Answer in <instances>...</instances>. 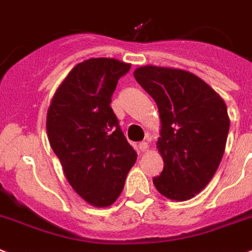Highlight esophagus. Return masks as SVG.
<instances>
[{
	"label": "esophagus",
	"instance_id": "esophagus-1",
	"mask_svg": "<svg viewBox=\"0 0 252 252\" xmlns=\"http://www.w3.org/2000/svg\"><path fill=\"white\" fill-rule=\"evenodd\" d=\"M148 148H149V145H148L147 141H141V143L139 144V149H140L141 152H145V150H148Z\"/></svg>",
	"mask_w": 252,
	"mask_h": 252
}]
</instances>
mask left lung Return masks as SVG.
Returning a JSON list of instances; mask_svg holds the SVG:
<instances>
[{
	"instance_id": "8db88e82",
	"label": "left lung",
	"mask_w": 252,
	"mask_h": 252,
	"mask_svg": "<svg viewBox=\"0 0 252 252\" xmlns=\"http://www.w3.org/2000/svg\"><path fill=\"white\" fill-rule=\"evenodd\" d=\"M134 76L156 100L162 122L157 149L164 167L153 184L171 200L191 199L209 184L224 154L227 105L189 71L149 64L136 68Z\"/></svg>"
}]
</instances>
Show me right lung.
I'll list each match as a JSON object with an SVG mask.
<instances>
[{"label":"right lung","mask_w":252,"mask_h":252,"mask_svg":"<svg viewBox=\"0 0 252 252\" xmlns=\"http://www.w3.org/2000/svg\"><path fill=\"white\" fill-rule=\"evenodd\" d=\"M130 67L105 57L77 63L56 90L47 112L49 144L68 184L96 208L117 200L137 158L111 108L118 79Z\"/></svg>","instance_id":"obj_1"}]
</instances>
